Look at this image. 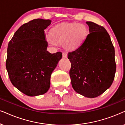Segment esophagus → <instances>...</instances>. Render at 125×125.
<instances>
[{
  "label": "esophagus",
  "instance_id": "obj_1",
  "mask_svg": "<svg viewBox=\"0 0 125 125\" xmlns=\"http://www.w3.org/2000/svg\"><path fill=\"white\" fill-rule=\"evenodd\" d=\"M62 57L64 59H66L67 58V53L65 52H63L62 53Z\"/></svg>",
  "mask_w": 125,
  "mask_h": 125
}]
</instances>
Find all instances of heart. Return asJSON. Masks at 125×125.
Segmentation results:
<instances>
[{
	"mask_svg": "<svg viewBox=\"0 0 125 125\" xmlns=\"http://www.w3.org/2000/svg\"><path fill=\"white\" fill-rule=\"evenodd\" d=\"M88 34V27L83 23H63L53 27L51 34L46 35V40L52 46L62 43L66 50L73 51L83 44Z\"/></svg>",
	"mask_w": 125,
	"mask_h": 125,
	"instance_id": "b5f03b06",
	"label": "heart"
}]
</instances>
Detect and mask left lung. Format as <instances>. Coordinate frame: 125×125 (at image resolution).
<instances>
[{"mask_svg": "<svg viewBox=\"0 0 125 125\" xmlns=\"http://www.w3.org/2000/svg\"><path fill=\"white\" fill-rule=\"evenodd\" d=\"M90 34L82 46L68 58L73 90L84 97L94 98L109 88L116 71L115 50L104 27L87 22Z\"/></svg>", "mask_w": 125, "mask_h": 125, "instance_id": "1", "label": "left lung"}]
</instances>
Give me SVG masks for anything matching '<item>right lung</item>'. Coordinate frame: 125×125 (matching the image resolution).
I'll return each instance as SVG.
<instances>
[{"label": "right lung", "instance_id": "1", "mask_svg": "<svg viewBox=\"0 0 125 125\" xmlns=\"http://www.w3.org/2000/svg\"><path fill=\"white\" fill-rule=\"evenodd\" d=\"M49 19H35L18 29L9 42L6 69L11 83L29 96L46 93L52 72L62 58V53L47 51L44 30Z\"/></svg>", "mask_w": 125, "mask_h": 125}]
</instances>
